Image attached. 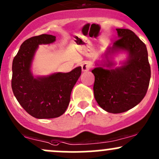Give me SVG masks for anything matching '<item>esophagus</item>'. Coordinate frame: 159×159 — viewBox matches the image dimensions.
<instances>
[{"label":"esophagus","mask_w":159,"mask_h":159,"mask_svg":"<svg viewBox=\"0 0 159 159\" xmlns=\"http://www.w3.org/2000/svg\"><path fill=\"white\" fill-rule=\"evenodd\" d=\"M81 67H82V70H83V72H86V71L89 70L90 67H91V65H90L89 63L84 62L81 64Z\"/></svg>","instance_id":"esophagus-1"}]
</instances>
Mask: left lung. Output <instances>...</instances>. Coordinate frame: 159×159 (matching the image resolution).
I'll list each match as a JSON object with an SVG mask.
<instances>
[{"instance_id":"obj_1","label":"left lung","mask_w":159,"mask_h":159,"mask_svg":"<svg viewBox=\"0 0 159 159\" xmlns=\"http://www.w3.org/2000/svg\"><path fill=\"white\" fill-rule=\"evenodd\" d=\"M118 40L105 54L106 61L92 70L95 76L93 91L98 105L109 113L125 112L137 105L147 93L151 69L146 46L127 29H117ZM119 50L128 53L123 65L113 68L109 56Z\"/></svg>"}]
</instances>
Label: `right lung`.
<instances>
[{"mask_svg": "<svg viewBox=\"0 0 159 159\" xmlns=\"http://www.w3.org/2000/svg\"><path fill=\"white\" fill-rule=\"evenodd\" d=\"M55 40L54 35L47 34L26 39L13 61V93L25 111L35 118L50 119L62 115L69 105L73 86L81 75V66L69 73L37 77L32 75V62L39 45L53 43Z\"/></svg>", "mask_w": 159, "mask_h": 159, "instance_id": "right-lung-1", "label": "right lung"}]
</instances>
